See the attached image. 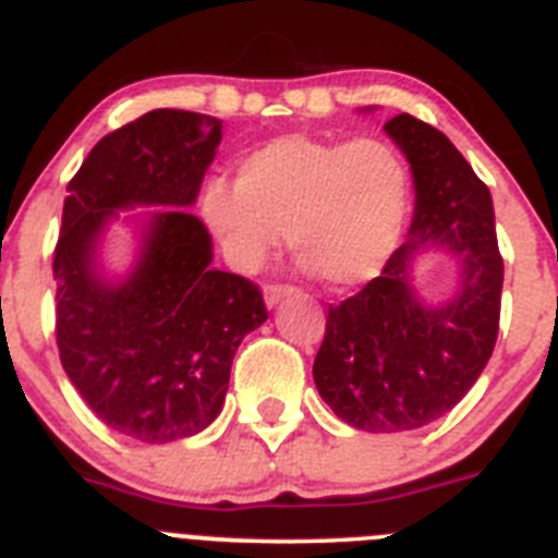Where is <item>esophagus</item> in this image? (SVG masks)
I'll list each match as a JSON object with an SVG mask.
<instances>
[{
	"mask_svg": "<svg viewBox=\"0 0 558 558\" xmlns=\"http://www.w3.org/2000/svg\"><path fill=\"white\" fill-rule=\"evenodd\" d=\"M293 293V288H290V284H265V304L268 306H276L279 304V301L284 299V295H290Z\"/></svg>",
	"mask_w": 558,
	"mask_h": 558,
	"instance_id": "esophagus-1",
	"label": "esophagus"
}]
</instances>
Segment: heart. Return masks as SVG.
<instances>
[{
	"label": "heart",
	"mask_w": 558,
	"mask_h": 558,
	"mask_svg": "<svg viewBox=\"0 0 558 558\" xmlns=\"http://www.w3.org/2000/svg\"><path fill=\"white\" fill-rule=\"evenodd\" d=\"M412 209V173L390 141L284 135L238 162V185L213 179L202 213L240 270H257L284 240L331 288L385 270Z\"/></svg>",
	"instance_id": "heart-1"
}]
</instances>
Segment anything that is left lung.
<instances>
[{"label": "left lung", "instance_id": "left-lung-1", "mask_svg": "<svg viewBox=\"0 0 558 558\" xmlns=\"http://www.w3.org/2000/svg\"><path fill=\"white\" fill-rule=\"evenodd\" d=\"M409 160L415 216L390 263L356 295L329 306L313 376L320 398L360 432H412L457 407L498 340L504 259L484 185L432 124L401 112L385 124ZM446 247L460 284L446 305L414 290L416 254Z\"/></svg>", "mask_w": 558, "mask_h": 558}]
</instances>
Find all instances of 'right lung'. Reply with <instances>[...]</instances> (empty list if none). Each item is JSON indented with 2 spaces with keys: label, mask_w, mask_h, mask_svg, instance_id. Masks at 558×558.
<instances>
[{
  "label": "right lung",
  "mask_w": 558,
  "mask_h": 558,
  "mask_svg": "<svg viewBox=\"0 0 558 558\" xmlns=\"http://www.w3.org/2000/svg\"><path fill=\"white\" fill-rule=\"evenodd\" d=\"M221 121L151 110L96 143L69 182L54 245L58 349L90 412L151 446L216 421L248 331L268 320L263 293L213 268V238L187 213L216 160ZM168 206L142 219L131 274L98 270V243L119 208Z\"/></svg>",
  "instance_id": "add662e5"
}]
</instances>
